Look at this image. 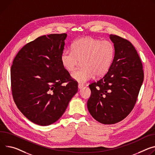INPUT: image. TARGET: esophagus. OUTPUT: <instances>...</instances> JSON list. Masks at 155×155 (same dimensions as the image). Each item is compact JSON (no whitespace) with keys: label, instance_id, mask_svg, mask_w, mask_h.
<instances>
[{"label":"esophagus","instance_id":"obj_1","mask_svg":"<svg viewBox=\"0 0 155 155\" xmlns=\"http://www.w3.org/2000/svg\"><path fill=\"white\" fill-rule=\"evenodd\" d=\"M84 87V85H81V84H78V89H81V88H82L83 87Z\"/></svg>","mask_w":155,"mask_h":155}]
</instances>
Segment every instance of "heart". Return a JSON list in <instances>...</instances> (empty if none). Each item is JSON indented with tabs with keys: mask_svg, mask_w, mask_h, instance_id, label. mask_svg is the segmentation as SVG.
Returning <instances> with one entry per match:
<instances>
[{
	"mask_svg": "<svg viewBox=\"0 0 155 155\" xmlns=\"http://www.w3.org/2000/svg\"><path fill=\"white\" fill-rule=\"evenodd\" d=\"M71 50H64L61 55L63 68L68 72L75 69L79 61L82 68L71 75L73 80L83 84L96 77L104 75L110 68L114 56V47L110 42L91 37L75 41Z\"/></svg>",
	"mask_w": 155,
	"mask_h": 155,
	"instance_id": "b5f03b06",
	"label": "heart"
}]
</instances>
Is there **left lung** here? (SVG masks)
<instances>
[{
  "label": "left lung",
  "mask_w": 155,
  "mask_h": 155,
  "mask_svg": "<svg viewBox=\"0 0 155 155\" xmlns=\"http://www.w3.org/2000/svg\"><path fill=\"white\" fill-rule=\"evenodd\" d=\"M114 56L107 74L89 85L91 96L87 107L91 116L103 124H114L133 109L143 81L139 55L128 40L110 35Z\"/></svg>",
  "instance_id": "8db88e82"
}]
</instances>
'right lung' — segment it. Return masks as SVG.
Here are the masks:
<instances>
[{"instance_id":"1","label":"right lung","mask_w":155,"mask_h":155,"mask_svg":"<svg viewBox=\"0 0 155 155\" xmlns=\"http://www.w3.org/2000/svg\"><path fill=\"white\" fill-rule=\"evenodd\" d=\"M67 36L66 33L40 36L24 46L13 61L14 101L37 125L46 126L58 120L78 91L77 81L70 79L61 62Z\"/></svg>"}]
</instances>
